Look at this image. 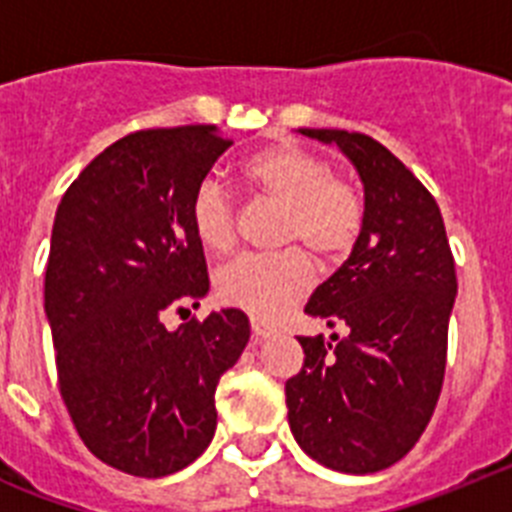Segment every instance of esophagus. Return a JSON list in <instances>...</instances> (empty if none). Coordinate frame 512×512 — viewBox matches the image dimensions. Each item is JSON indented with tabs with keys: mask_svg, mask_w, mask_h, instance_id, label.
I'll use <instances>...</instances> for the list:
<instances>
[{
	"mask_svg": "<svg viewBox=\"0 0 512 512\" xmlns=\"http://www.w3.org/2000/svg\"><path fill=\"white\" fill-rule=\"evenodd\" d=\"M251 330H253V338H256V341H264V338H271L274 333H277V330L269 328V325H264V323H259V320H251Z\"/></svg>",
	"mask_w": 512,
	"mask_h": 512,
	"instance_id": "34e87169",
	"label": "esophagus"
}]
</instances>
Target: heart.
I'll use <instances>...</instances> for the list:
<instances>
[{
	"label": "heart",
	"instance_id": "1",
	"mask_svg": "<svg viewBox=\"0 0 512 512\" xmlns=\"http://www.w3.org/2000/svg\"><path fill=\"white\" fill-rule=\"evenodd\" d=\"M241 179L256 197L282 210L279 243H295L323 264L346 259L364 228V205L354 187L333 176L318 153L277 143L251 153ZM189 220L210 253H228L235 243V210L225 189L207 179L194 189ZM312 284V266L300 248L274 256H241L215 274L217 300L241 307L253 318L274 320L295 305Z\"/></svg>",
	"mask_w": 512,
	"mask_h": 512
}]
</instances>
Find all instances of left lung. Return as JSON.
Listing matches in <instances>:
<instances>
[{
	"label": "left lung",
	"instance_id": "8db88e82",
	"mask_svg": "<svg viewBox=\"0 0 512 512\" xmlns=\"http://www.w3.org/2000/svg\"><path fill=\"white\" fill-rule=\"evenodd\" d=\"M300 133L338 146L354 164L364 228L305 305L346 336L297 338L305 364L284 387L289 428L323 467L372 474L408 454L436 410L456 300L454 256L431 192L382 143L348 130Z\"/></svg>",
	"mask_w": 512,
	"mask_h": 512
}]
</instances>
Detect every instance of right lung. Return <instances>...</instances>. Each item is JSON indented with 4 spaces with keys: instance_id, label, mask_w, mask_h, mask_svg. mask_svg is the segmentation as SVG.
<instances>
[{
    "instance_id": "1",
    "label": "right lung",
    "mask_w": 512,
    "mask_h": 512,
    "mask_svg": "<svg viewBox=\"0 0 512 512\" xmlns=\"http://www.w3.org/2000/svg\"><path fill=\"white\" fill-rule=\"evenodd\" d=\"M230 148L215 125L140 130L104 148L56 210L45 315L81 441L133 477L189 467L215 436V387L251 338L246 312L176 330L166 310L210 292L189 205Z\"/></svg>"
}]
</instances>
